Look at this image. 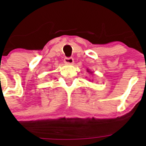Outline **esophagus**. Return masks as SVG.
<instances>
[{"label":"esophagus","instance_id":"esophagus-1","mask_svg":"<svg viewBox=\"0 0 146 146\" xmlns=\"http://www.w3.org/2000/svg\"><path fill=\"white\" fill-rule=\"evenodd\" d=\"M73 62H74V59L72 58H64V63L67 64H73Z\"/></svg>","mask_w":146,"mask_h":146}]
</instances>
